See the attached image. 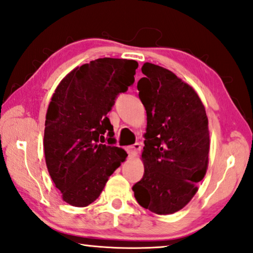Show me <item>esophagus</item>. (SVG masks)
Returning a JSON list of instances; mask_svg holds the SVG:
<instances>
[{
	"mask_svg": "<svg viewBox=\"0 0 253 253\" xmlns=\"http://www.w3.org/2000/svg\"><path fill=\"white\" fill-rule=\"evenodd\" d=\"M141 149H142V145L139 144V143H135V144L128 146L127 151H128V154H129V157H135L139 151H141Z\"/></svg>",
	"mask_w": 253,
	"mask_h": 253,
	"instance_id": "obj_1",
	"label": "esophagus"
}]
</instances>
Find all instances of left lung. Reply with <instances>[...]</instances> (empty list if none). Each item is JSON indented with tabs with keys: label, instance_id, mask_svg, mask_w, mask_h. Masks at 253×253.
I'll return each mask as SVG.
<instances>
[{
	"label": "left lung",
	"instance_id": "obj_1",
	"mask_svg": "<svg viewBox=\"0 0 253 253\" xmlns=\"http://www.w3.org/2000/svg\"><path fill=\"white\" fill-rule=\"evenodd\" d=\"M137 83L146 110L143 178L133 186L139 206L157 214L183 209L209 164L208 117L197 92L170 70L145 62Z\"/></svg>",
	"mask_w": 253,
	"mask_h": 253
}]
</instances>
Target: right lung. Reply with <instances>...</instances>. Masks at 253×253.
<instances>
[{
  "label": "right lung",
  "instance_id": "obj_1",
  "mask_svg": "<svg viewBox=\"0 0 253 253\" xmlns=\"http://www.w3.org/2000/svg\"><path fill=\"white\" fill-rule=\"evenodd\" d=\"M137 67L135 60H93L71 70L52 95L45 118V163L70 206L95 201L126 159V151L114 145L108 112L117 95L134 84Z\"/></svg>",
  "mask_w": 253,
  "mask_h": 253
}]
</instances>
